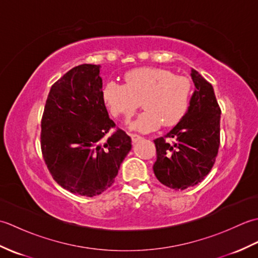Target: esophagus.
Masks as SVG:
<instances>
[{"mask_svg":"<svg viewBox=\"0 0 258 258\" xmlns=\"http://www.w3.org/2000/svg\"><path fill=\"white\" fill-rule=\"evenodd\" d=\"M130 136H131V139H132L133 143H136V142L140 141L142 139V136H140L139 134H134V133H131Z\"/></svg>","mask_w":258,"mask_h":258,"instance_id":"esophagus-1","label":"esophagus"}]
</instances>
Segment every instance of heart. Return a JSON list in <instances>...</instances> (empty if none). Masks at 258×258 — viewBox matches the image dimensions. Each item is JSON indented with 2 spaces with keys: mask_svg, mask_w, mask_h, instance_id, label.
<instances>
[{
  "mask_svg": "<svg viewBox=\"0 0 258 258\" xmlns=\"http://www.w3.org/2000/svg\"><path fill=\"white\" fill-rule=\"evenodd\" d=\"M124 84L108 81L102 98L112 116L127 122L143 103L145 111L131 124L142 133L157 130L163 124H178L188 111L193 85L188 78L158 68H139L124 75Z\"/></svg>",
  "mask_w": 258,
  "mask_h": 258,
  "instance_id": "1",
  "label": "heart"
}]
</instances>
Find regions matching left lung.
<instances>
[{
    "label": "left lung",
    "instance_id": "1",
    "mask_svg": "<svg viewBox=\"0 0 258 258\" xmlns=\"http://www.w3.org/2000/svg\"><path fill=\"white\" fill-rule=\"evenodd\" d=\"M190 76L196 89L187 113L166 135L154 140L156 162L153 171L163 185L175 190L195 186L205 178L221 143V107L213 86L194 69Z\"/></svg>",
    "mask_w": 258,
    "mask_h": 258
}]
</instances>
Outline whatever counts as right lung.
<instances>
[{
  "mask_svg": "<svg viewBox=\"0 0 258 258\" xmlns=\"http://www.w3.org/2000/svg\"><path fill=\"white\" fill-rule=\"evenodd\" d=\"M101 65L82 64L51 87L41 120V150L53 179L93 197L112 186L131 151V138L108 117ZM115 129L111 135L109 131Z\"/></svg>",
  "mask_w": 258,
  "mask_h": 258,
  "instance_id": "right-lung-1",
  "label": "right lung"
}]
</instances>
